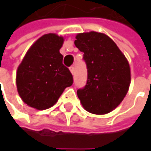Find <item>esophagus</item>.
Listing matches in <instances>:
<instances>
[{
	"instance_id": "34e87169",
	"label": "esophagus",
	"mask_w": 151,
	"mask_h": 151,
	"mask_svg": "<svg viewBox=\"0 0 151 151\" xmlns=\"http://www.w3.org/2000/svg\"><path fill=\"white\" fill-rule=\"evenodd\" d=\"M70 72H71V73H72L73 75H74V73H75V69H74V66H71V67H70Z\"/></svg>"
}]
</instances>
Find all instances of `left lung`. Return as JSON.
<instances>
[{"mask_svg":"<svg viewBox=\"0 0 151 151\" xmlns=\"http://www.w3.org/2000/svg\"><path fill=\"white\" fill-rule=\"evenodd\" d=\"M75 46L84 52L87 82L77 94L83 107L94 114H106L125 98L131 81L130 66L125 55L104 33H78Z\"/></svg>","mask_w":151,"mask_h":151,"instance_id":"1","label":"left lung"}]
</instances>
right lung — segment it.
I'll use <instances>...</instances> for the list:
<instances>
[{"mask_svg": "<svg viewBox=\"0 0 151 151\" xmlns=\"http://www.w3.org/2000/svg\"><path fill=\"white\" fill-rule=\"evenodd\" d=\"M64 37L49 33L29 47L16 71L17 92L22 101L37 110L54 106L64 90L73 85V75L63 65L59 50Z\"/></svg>", "mask_w": 151, "mask_h": 151, "instance_id": "obj_1", "label": "right lung"}]
</instances>
